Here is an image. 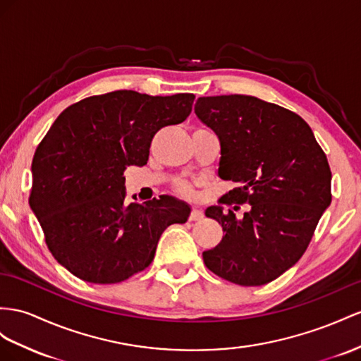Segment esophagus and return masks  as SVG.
<instances>
[{
    "label": "esophagus",
    "instance_id": "34e87169",
    "mask_svg": "<svg viewBox=\"0 0 361 361\" xmlns=\"http://www.w3.org/2000/svg\"><path fill=\"white\" fill-rule=\"evenodd\" d=\"M202 218H204V214H202V212H201L200 209L193 207L192 212H190V215H189V219H190V221H201Z\"/></svg>",
    "mask_w": 361,
    "mask_h": 361
}]
</instances>
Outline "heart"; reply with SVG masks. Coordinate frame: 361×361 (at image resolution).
Instances as JSON below:
<instances>
[{
    "mask_svg": "<svg viewBox=\"0 0 361 361\" xmlns=\"http://www.w3.org/2000/svg\"><path fill=\"white\" fill-rule=\"evenodd\" d=\"M175 190H177L180 195L186 197V198H192L193 195H195V192H193L192 183L184 181V180H180V181L175 183Z\"/></svg>",
    "mask_w": 361,
    "mask_h": 361,
    "instance_id": "heart-1",
    "label": "heart"
}]
</instances>
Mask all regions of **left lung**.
I'll list each match as a JSON object with an SVG mask.
<instances>
[{
	"mask_svg": "<svg viewBox=\"0 0 361 361\" xmlns=\"http://www.w3.org/2000/svg\"><path fill=\"white\" fill-rule=\"evenodd\" d=\"M195 114L219 138L218 175L238 183L219 202L250 204L241 219L207 207L224 236L202 259L232 283H269L300 259L331 204L326 155L300 116L253 96L200 97Z\"/></svg>",
	"mask_w": 361,
	"mask_h": 361,
	"instance_id": "obj_1",
	"label": "left lung"
}]
</instances>
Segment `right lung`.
<instances>
[{"label": "right lung", "mask_w": 361, "mask_h": 361, "mask_svg": "<svg viewBox=\"0 0 361 361\" xmlns=\"http://www.w3.org/2000/svg\"><path fill=\"white\" fill-rule=\"evenodd\" d=\"M193 99L118 90L73 104L54 120L33 155L29 202L49 250L71 274L126 281L149 267L166 228L186 223L190 209L173 197L126 202L123 172L146 164L152 137L184 122Z\"/></svg>", "instance_id": "obj_1"}]
</instances>
